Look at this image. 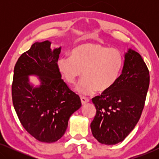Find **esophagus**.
Returning a JSON list of instances; mask_svg holds the SVG:
<instances>
[{
	"mask_svg": "<svg viewBox=\"0 0 159 159\" xmlns=\"http://www.w3.org/2000/svg\"><path fill=\"white\" fill-rule=\"evenodd\" d=\"M80 99H81V102H82V105H84V104L88 103L89 101H90V100H89L88 98H85V97H80Z\"/></svg>",
	"mask_w": 159,
	"mask_h": 159,
	"instance_id": "obj_1",
	"label": "esophagus"
}]
</instances>
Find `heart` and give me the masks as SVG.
Returning a JSON list of instances; mask_svg holds the SVG:
<instances>
[{
    "label": "heart",
    "instance_id": "heart-1",
    "mask_svg": "<svg viewBox=\"0 0 159 159\" xmlns=\"http://www.w3.org/2000/svg\"><path fill=\"white\" fill-rule=\"evenodd\" d=\"M124 57L120 51L98 43H84L73 49L71 56L57 61L58 70L64 80L74 84L82 75L76 90L82 95H91L110 90L120 77Z\"/></svg>",
    "mask_w": 159,
    "mask_h": 159
}]
</instances>
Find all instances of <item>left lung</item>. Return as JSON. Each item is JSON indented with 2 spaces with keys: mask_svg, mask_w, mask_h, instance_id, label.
I'll list each match as a JSON object with an SVG mask.
<instances>
[{
  "mask_svg": "<svg viewBox=\"0 0 159 159\" xmlns=\"http://www.w3.org/2000/svg\"><path fill=\"white\" fill-rule=\"evenodd\" d=\"M149 83V71L144 61L138 52L129 49L116 84L92 98L96 114L90 128L99 143L115 145L127 138L140 118Z\"/></svg>",
  "mask_w": 159,
  "mask_h": 159,
  "instance_id": "obj_1",
  "label": "left lung"
}]
</instances>
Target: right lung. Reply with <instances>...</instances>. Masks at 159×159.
I'll return each instance as SVG.
<instances>
[{
    "label": "right lung",
    "mask_w": 159,
    "mask_h": 159,
    "mask_svg": "<svg viewBox=\"0 0 159 159\" xmlns=\"http://www.w3.org/2000/svg\"><path fill=\"white\" fill-rule=\"evenodd\" d=\"M48 40L34 43L19 58L12 83L14 109L24 128L37 140L54 143L64 135L71 115L81 107L79 95L61 79L57 61L61 47ZM36 75L41 85L34 88L28 76Z\"/></svg>",
    "instance_id": "obj_1"
}]
</instances>
